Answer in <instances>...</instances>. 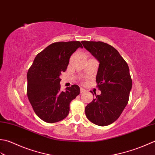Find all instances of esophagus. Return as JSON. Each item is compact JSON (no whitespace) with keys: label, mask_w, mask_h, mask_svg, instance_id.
Returning <instances> with one entry per match:
<instances>
[{"label":"esophagus","mask_w":155,"mask_h":155,"mask_svg":"<svg viewBox=\"0 0 155 155\" xmlns=\"http://www.w3.org/2000/svg\"><path fill=\"white\" fill-rule=\"evenodd\" d=\"M85 91H86V90H85L84 89H83V88H82V87H80V93H81V94L85 92Z\"/></svg>","instance_id":"obj_1"}]
</instances>
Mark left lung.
Listing matches in <instances>:
<instances>
[{
  "mask_svg": "<svg viewBox=\"0 0 155 155\" xmlns=\"http://www.w3.org/2000/svg\"><path fill=\"white\" fill-rule=\"evenodd\" d=\"M81 43L100 62L96 80L102 92L86 106V117L96 125L108 126L120 117L128 102L132 86L128 65L117 50L108 43Z\"/></svg>",
  "mask_w": 155,
  "mask_h": 155,
  "instance_id": "1",
  "label": "left lung"
}]
</instances>
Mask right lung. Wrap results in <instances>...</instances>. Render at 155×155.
I'll use <instances>...</instances> for the list:
<instances>
[{
  "label": "right lung",
  "instance_id": "right-lung-1",
  "mask_svg": "<svg viewBox=\"0 0 155 155\" xmlns=\"http://www.w3.org/2000/svg\"><path fill=\"white\" fill-rule=\"evenodd\" d=\"M80 41L53 43L38 53L27 72V94L35 113L42 120L54 123L67 117L69 104L80 93L78 85L60 91L59 75L65 71Z\"/></svg>",
  "mask_w": 155,
  "mask_h": 155
}]
</instances>
